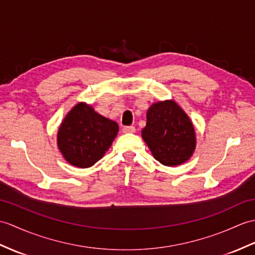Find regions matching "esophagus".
<instances>
[{
    "label": "esophagus",
    "instance_id": "34e87169",
    "mask_svg": "<svg viewBox=\"0 0 255 255\" xmlns=\"http://www.w3.org/2000/svg\"><path fill=\"white\" fill-rule=\"evenodd\" d=\"M135 131V128L133 126H125L123 128L124 133H133Z\"/></svg>",
    "mask_w": 255,
    "mask_h": 255
}]
</instances>
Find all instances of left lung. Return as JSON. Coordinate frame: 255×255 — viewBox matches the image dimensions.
Instances as JSON below:
<instances>
[{"label":"left lung","instance_id":"1","mask_svg":"<svg viewBox=\"0 0 255 255\" xmlns=\"http://www.w3.org/2000/svg\"><path fill=\"white\" fill-rule=\"evenodd\" d=\"M141 134L153 156L165 166H177L188 161L197 144L190 118L173 100L150 106Z\"/></svg>","mask_w":255,"mask_h":255}]
</instances>
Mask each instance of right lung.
<instances>
[{
    "label": "right lung",
    "mask_w": 255,
    "mask_h": 255,
    "mask_svg": "<svg viewBox=\"0 0 255 255\" xmlns=\"http://www.w3.org/2000/svg\"><path fill=\"white\" fill-rule=\"evenodd\" d=\"M118 129L116 122L80 102L69 111L58 128V149L73 166L90 167L110 149Z\"/></svg>",
    "instance_id": "right-lung-1"
}]
</instances>
